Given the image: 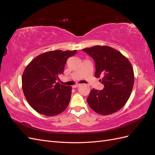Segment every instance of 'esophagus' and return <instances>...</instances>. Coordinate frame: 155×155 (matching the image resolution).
Segmentation results:
<instances>
[{"mask_svg":"<svg viewBox=\"0 0 155 155\" xmlns=\"http://www.w3.org/2000/svg\"><path fill=\"white\" fill-rule=\"evenodd\" d=\"M79 85H79V84H77V85H74L72 87H73V88H77V87H79Z\"/></svg>","mask_w":155,"mask_h":155,"instance_id":"1","label":"esophagus"}]
</instances>
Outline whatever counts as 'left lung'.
Segmentation results:
<instances>
[{"instance_id":"1","label":"left lung","mask_w":155,"mask_h":155,"mask_svg":"<svg viewBox=\"0 0 155 155\" xmlns=\"http://www.w3.org/2000/svg\"><path fill=\"white\" fill-rule=\"evenodd\" d=\"M94 60L95 77H102L104 88L91 91L87 101L91 109L101 115H109L120 110L132 92L134 76L132 64L117 50L97 45L82 50Z\"/></svg>"}]
</instances>
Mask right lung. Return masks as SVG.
I'll use <instances>...</instances> for the list:
<instances>
[{
	"mask_svg": "<svg viewBox=\"0 0 155 155\" xmlns=\"http://www.w3.org/2000/svg\"><path fill=\"white\" fill-rule=\"evenodd\" d=\"M77 50L49 51L37 56L27 65L22 77V88L29 105L39 113L54 116L68 105L72 87L58 80L67 60Z\"/></svg>",
	"mask_w": 155,
	"mask_h": 155,
	"instance_id": "right-lung-1",
	"label": "right lung"
}]
</instances>
